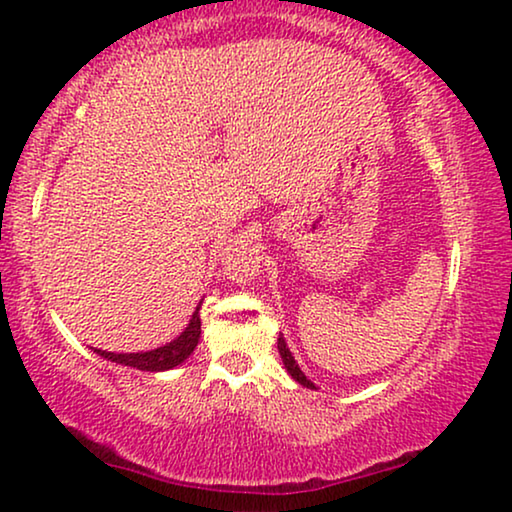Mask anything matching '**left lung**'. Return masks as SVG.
<instances>
[{"label": "left lung", "instance_id": "1", "mask_svg": "<svg viewBox=\"0 0 512 512\" xmlns=\"http://www.w3.org/2000/svg\"><path fill=\"white\" fill-rule=\"evenodd\" d=\"M277 349H279V356H282V361H284V368L289 370V375L293 377V380H296L298 384H303V387H307V389H317L310 380H307L303 370L298 368V363H296V359H293L291 349L286 347V340L282 338V335H279V338H277Z\"/></svg>", "mask_w": 512, "mask_h": 512}]
</instances>
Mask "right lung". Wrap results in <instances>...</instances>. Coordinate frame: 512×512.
Instances as JSON below:
<instances>
[{"label":"right lung","instance_id":"add662e5","mask_svg":"<svg viewBox=\"0 0 512 512\" xmlns=\"http://www.w3.org/2000/svg\"><path fill=\"white\" fill-rule=\"evenodd\" d=\"M200 305L202 300L195 307L191 321L188 326L181 331L177 338L167 345L158 347V349H149V352H132V354H116V352H107V349H93L95 354H100L102 359L121 363V366H130L137 370H149V373H160V370H172L184 363L188 356L193 354V349L198 347L200 340Z\"/></svg>","mask_w":512,"mask_h":512}]
</instances>
